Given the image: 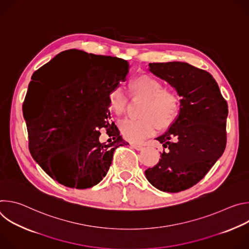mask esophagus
Wrapping results in <instances>:
<instances>
[{
    "label": "esophagus",
    "mask_w": 249,
    "mask_h": 249,
    "mask_svg": "<svg viewBox=\"0 0 249 249\" xmlns=\"http://www.w3.org/2000/svg\"><path fill=\"white\" fill-rule=\"evenodd\" d=\"M131 147H132V148H134V149H135V150H137V151L143 150V146H142V145H139V144H131Z\"/></svg>",
    "instance_id": "esophagus-1"
}]
</instances>
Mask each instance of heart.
<instances>
[{"mask_svg":"<svg viewBox=\"0 0 249 249\" xmlns=\"http://www.w3.org/2000/svg\"><path fill=\"white\" fill-rule=\"evenodd\" d=\"M129 91L134 97L144 98L137 118H127L119 123L124 139L140 143L154 135L158 129H166L178 119L182 109L180 93L173 88L163 87L159 79L150 75H139L129 82ZM129 102V96L120 87L115 86L108 93L110 109L121 115Z\"/></svg>","mask_w":249,"mask_h":249,"instance_id":"heart-1","label":"heart"}]
</instances>
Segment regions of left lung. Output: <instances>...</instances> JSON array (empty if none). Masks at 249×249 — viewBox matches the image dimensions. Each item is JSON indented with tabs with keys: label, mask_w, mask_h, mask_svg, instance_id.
<instances>
[{
	"label": "left lung",
	"mask_w": 249,
	"mask_h": 249,
	"mask_svg": "<svg viewBox=\"0 0 249 249\" xmlns=\"http://www.w3.org/2000/svg\"><path fill=\"white\" fill-rule=\"evenodd\" d=\"M149 66L154 75L180 93L182 109L168 131L157 138L166 150L145 174L157 189L180 192L204 178L223 155L227 145L228 103L215 79L205 70L183 62Z\"/></svg>",
	"instance_id": "1"
}]
</instances>
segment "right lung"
<instances>
[{
    "label": "right lung",
    "instance_id": "obj_1",
    "mask_svg": "<svg viewBox=\"0 0 249 249\" xmlns=\"http://www.w3.org/2000/svg\"><path fill=\"white\" fill-rule=\"evenodd\" d=\"M61 54L66 64L59 73L45 78L49 65L57 62V55L35 71L28 86V95L45 92L32 112L26 108L23 113L28 147L53 179L70 188L87 189L107 173L114 151L129 145L111 120L108 103L109 91L125 81L129 68L117 57L76 49ZM102 127L111 137L107 144L99 142Z\"/></svg>",
    "mask_w": 249,
    "mask_h": 249
}]
</instances>
